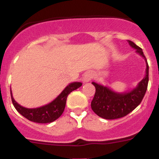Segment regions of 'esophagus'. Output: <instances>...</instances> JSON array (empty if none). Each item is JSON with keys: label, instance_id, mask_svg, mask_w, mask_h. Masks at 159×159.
Returning a JSON list of instances; mask_svg holds the SVG:
<instances>
[{"label": "esophagus", "instance_id": "esophagus-1", "mask_svg": "<svg viewBox=\"0 0 159 159\" xmlns=\"http://www.w3.org/2000/svg\"><path fill=\"white\" fill-rule=\"evenodd\" d=\"M91 78H92V75H91V73H90V72H86L84 75V76H83V81H84V82H89L91 80Z\"/></svg>", "mask_w": 159, "mask_h": 159}]
</instances>
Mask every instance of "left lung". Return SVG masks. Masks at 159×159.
I'll return each mask as SVG.
<instances>
[{"mask_svg":"<svg viewBox=\"0 0 159 159\" xmlns=\"http://www.w3.org/2000/svg\"><path fill=\"white\" fill-rule=\"evenodd\" d=\"M129 45L136 50L146 63L145 76L134 89L126 92H116L107 86L91 82L95 87V94L91 102L93 111L105 119H117L122 118L132 111L142 102L147 91L148 83V65L142 49L134 42L128 40Z\"/></svg>","mask_w":159,"mask_h":159,"instance_id":"obj_1","label":"left lung"}]
</instances>
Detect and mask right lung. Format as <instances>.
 I'll return each instance as SVG.
<instances>
[{
	"label": "right lung",
	"mask_w": 159,
	"mask_h": 159,
	"mask_svg": "<svg viewBox=\"0 0 159 159\" xmlns=\"http://www.w3.org/2000/svg\"><path fill=\"white\" fill-rule=\"evenodd\" d=\"M82 85L81 82H72L68 84L54 100L48 105L35 108H28L19 105L14 99L11 89V96L14 108L21 115L30 121L37 123H51L63 113L68 94Z\"/></svg>",
	"instance_id": "right-lung-1"
}]
</instances>
